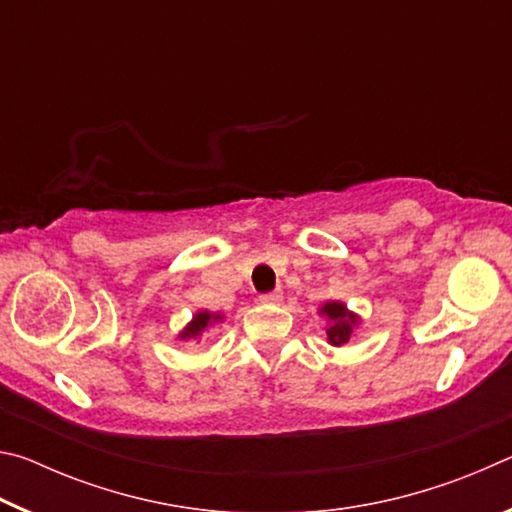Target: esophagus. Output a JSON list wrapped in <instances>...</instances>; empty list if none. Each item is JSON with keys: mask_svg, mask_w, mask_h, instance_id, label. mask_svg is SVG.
Returning a JSON list of instances; mask_svg holds the SVG:
<instances>
[{"mask_svg": "<svg viewBox=\"0 0 512 512\" xmlns=\"http://www.w3.org/2000/svg\"><path fill=\"white\" fill-rule=\"evenodd\" d=\"M282 298H284L282 291H271V293H264V296L259 300H262L264 305H280Z\"/></svg>", "mask_w": 512, "mask_h": 512, "instance_id": "obj_1", "label": "esophagus"}]
</instances>
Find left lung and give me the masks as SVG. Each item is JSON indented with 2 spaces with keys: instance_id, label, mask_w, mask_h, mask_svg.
I'll list each match as a JSON object with an SVG mask.
<instances>
[{
  "instance_id": "left-lung-1",
  "label": "left lung",
  "mask_w": 512,
  "mask_h": 512,
  "mask_svg": "<svg viewBox=\"0 0 512 512\" xmlns=\"http://www.w3.org/2000/svg\"><path fill=\"white\" fill-rule=\"evenodd\" d=\"M323 314L332 320V325L327 327V339L332 345H343L350 341V334H352V325H354V318L352 314H348V309H345L341 302H327V305L320 309Z\"/></svg>"
}]
</instances>
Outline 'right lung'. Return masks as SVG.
I'll list each match as a JSON object with an SVG mask.
<instances>
[{"label": "right lung", "instance_id": "obj_1", "mask_svg": "<svg viewBox=\"0 0 512 512\" xmlns=\"http://www.w3.org/2000/svg\"><path fill=\"white\" fill-rule=\"evenodd\" d=\"M214 320H219V316L210 314V311H201V314L194 316V320H192V323H189V327L185 329V332L180 334V339H187V336H198L207 325L214 323Z\"/></svg>", "mask_w": 512, "mask_h": 512}]
</instances>
